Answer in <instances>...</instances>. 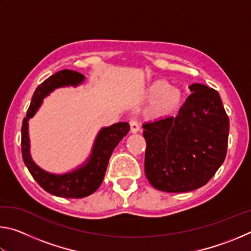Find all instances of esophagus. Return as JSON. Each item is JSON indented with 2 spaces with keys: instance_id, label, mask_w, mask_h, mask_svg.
Wrapping results in <instances>:
<instances>
[{
  "instance_id": "esophagus-1",
  "label": "esophagus",
  "mask_w": 251,
  "mask_h": 251,
  "mask_svg": "<svg viewBox=\"0 0 251 251\" xmlns=\"http://www.w3.org/2000/svg\"><path fill=\"white\" fill-rule=\"evenodd\" d=\"M129 126H130L131 133H137V131L141 130V127H139V124L138 122L136 121V118H130Z\"/></svg>"
}]
</instances>
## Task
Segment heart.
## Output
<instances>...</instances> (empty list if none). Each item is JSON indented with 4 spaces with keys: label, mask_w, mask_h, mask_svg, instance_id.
<instances>
[{
    "label": "heart",
    "mask_w": 251,
    "mask_h": 251,
    "mask_svg": "<svg viewBox=\"0 0 251 251\" xmlns=\"http://www.w3.org/2000/svg\"><path fill=\"white\" fill-rule=\"evenodd\" d=\"M147 97L152 100L148 114L155 118H165L175 114L180 107L182 95L176 87L169 86L166 80L159 79L150 85Z\"/></svg>",
    "instance_id": "heart-1"
}]
</instances>
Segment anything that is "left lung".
Returning a JSON list of instances; mask_svg holds the SVG:
<instances>
[{"instance_id": "1", "label": "left lung", "mask_w": 251, "mask_h": 251, "mask_svg": "<svg viewBox=\"0 0 251 251\" xmlns=\"http://www.w3.org/2000/svg\"><path fill=\"white\" fill-rule=\"evenodd\" d=\"M192 92L177 116L143 125L145 174L156 189L192 192L206 185L227 154L229 118L219 93L202 84Z\"/></svg>"}]
</instances>
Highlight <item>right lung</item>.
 <instances>
[{"label":"right lung","instance_id":"1","mask_svg":"<svg viewBox=\"0 0 251 251\" xmlns=\"http://www.w3.org/2000/svg\"><path fill=\"white\" fill-rule=\"evenodd\" d=\"M85 79L83 74L75 71L63 70L50 76L43 83L37 86L34 92L31 105L27 109L26 117L22 124V156L24 164L34 179L46 192L58 197L65 198H83L90 196L100 186L104 179L106 168L118 143L129 131L128 123L121 122L112 126L104 127L100 130L99 135L93 145L92 154L87 161L76 168L75 171L66 174H50L43 171L34 163L29 154V138H28V120L32 118L43 100L50 95L55 88L63 86H77Z\"/></svg>","mask_w":251,"mask_h":251}]
</instances>
